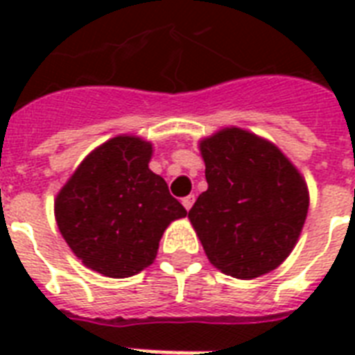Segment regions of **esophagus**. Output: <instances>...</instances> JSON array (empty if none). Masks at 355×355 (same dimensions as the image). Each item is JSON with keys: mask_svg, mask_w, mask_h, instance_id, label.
<instances>
[{"mask_svg": "<svg viewBox=\"0 0 355 355\" xmlns=\"http://www.w3.org/2000/svg\"><path fill=\"white\" fill-rule=\"evenodd\" d=\"M195 202V195H188V197H184L182 199V206L186 208V210H189L191 206H193Z\"/></svg>", "mask_w": 355, "mask_h": 355, "instance_id": "esophagus-1", "label": "esophagus"}]
</instances>
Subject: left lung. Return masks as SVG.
Masks as SVG:
<instances>
[{"instance_id":"left-lung-1","label":"left lung","mask_w":355,"mask_h":355,"mask_svg":"<svg viewBox=\"0 0 355 355\" xmlns=\"http://www.w3.org/2000/svg\"><path fill=\"white\" fill-rule=\"evenodd\" d=\"M208 189L189 210L210 263L239 280L275 270L291 254L309 208L308 184L272 141L225 127L199 141Z\"/></svg>"}]
</instances>
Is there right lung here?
I'll list each match as a JSON object with an SVG mask.
<instances>
[{
  "label": "right lung",
  "instance_id": "add662e5",
  "mask_svg": "<svg viewBox=\"0 0 355 355\" xmlns=\"http://www.w3.org/2000/svg\"><path fill=\"white\" fill-rule=\"evenodd\" d=\"M153 144L119 134L80 162L55 199V219L71 252L108 278L149 267L166 228L188 211L149 169Z\"/></svg>",
  "mask_w": 355,
  "mask_h": 355
}]
</instances>
